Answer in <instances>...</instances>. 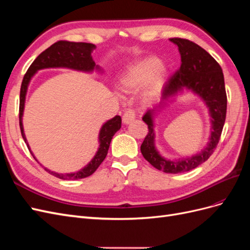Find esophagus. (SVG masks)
<instances>
[{
  "mask_svg": "<svg viewBox=\"0 0 250 250\" xmlns=\"http://www.w3.org/2000/svg\"><path fill=\"white\" fill-rule=\"evenodd\" d=\"M135 111L132 109H128L125 111V113L123 115V122L124 124H129L131 123L132 121L135 119Z\"/></svg>",
  "mask_w": 250,
  "mask_h": 250,
  "instance_id": "obj_1",
  "label": "esophagus"
}]
</instances>
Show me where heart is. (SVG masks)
Returning <instances> with one entry per match:
<instances>
[{"instance_id":"obj_1","label":"heart","mask_w":250,"mask_h":250,"mask_svg":"<svg viewBox=\"0 0 250 250\" xmlns=\"http://www.w3.org/2000/svg\"><path fill=\"white\" fill-rule=\"evenodd\" d=\"M167 77V69L155 57H146L128 66L121 78V86L126 92H134L143 87L146 100L155 98L163 88Z\"/></svg>"}]
</instances>
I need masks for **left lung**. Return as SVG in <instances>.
<instances>
[{"label":"left lung","instance_id":"8db88e82","mask_svg":"<svg viewBox=\"0 0 250 250\" xmlns=\"http://www.w3.org/2000/svg\"><path fill=\"white\" fill-rule=\"evenodd\" d=\"M170 42L178 47L181 64L179 70L165 84L160 105L148 109L143 117V121L148 125L149 132L141 145V152L145 160L157 170L177 174L195 169L213 154L224 126L228 98L221 66L206 50L197 43L185 39L174 37L170 39ZM185 89L191 90L199 95L209 108L212 118L210 142L201 153L191 158L168 160L162 157L155 148L154 116L164 106L166 102Z\"/></svg>","mask_w":250,"mask_h":250}]
</instances>
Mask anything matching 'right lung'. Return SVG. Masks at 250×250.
Wrapping results in <instances>:
<instances>
[{"mask_svg":"<svg viewBox=\"0 0 250 250\" xmlns=\"http://www.w3.org/2000/svg\"><path fill=\"white\" fill-rule=\"evenodd\" d=\"M94 49H96V46L93 43L59 41L55 43H53L51 47H49L47 50H44L42 53H41L32 62V64L30 65L27 73L25 74L24 79H22L21 82L20 93V128L21 137L27 144L29 151L31 152L34 158L35 156L32 153V151L30 150V147L27 143V139L25 137L24 127H22V113H24L25 100L30 80H31V78L34 76L37 71L42 69H49V67H67V69L81 72H93L95 69L98 71H101L100 67L96 65L95 62L93 60L92 52ZM121 124H122L121 117L116 116L115 118L108 120L107 122H105L102 125L99 132V148H98L97 153L93 157V160L90 161L84 168H82L81 170L75 173L65 174L53 172L47 168H44V170L60 179L66 180H77L90 176L101 165V163L104 161V158L106 157L111 139L121 128Z\"/></svg>","mask_w":250,"mask_h":250,"instance_id":"obj_1","label":"right lung"}]
</instances>
